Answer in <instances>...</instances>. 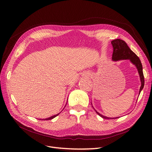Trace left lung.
I'll return each instance as SVG.
<instances>
[{"instance_id":"1","label":"left lung","mask_w":152,"mask_h":152,"mask_svg":"<svg viewBox=\"0 0 152 152\" xmlns=\"http://www.w3.org/2000/svg\"><path fill=\"white\" fill-rule=\"evenodd\" d=\"M111 44H112L113 48V52L112 55V59L113 61L128 59V60H130L132 63H133L137 68L139 74L140 76V81H141V86L140 87V90H139V94H140L141 91L143 88V86H144V76H143V70H142V65L139 58L137 57L136 54L134 53L130 49V48L128 47V45H127L126 42L123 41L121 39H115L113 41H111ZM95 111H96V113L100 116L102 117L104 119L118 118V117L116 118L106 117L98 113L96 110H95Z\"/></svg>"}]
</instances>
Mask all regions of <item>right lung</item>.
<instances>
[{"label": "right lung", "instance_id": "right-lung-1", "mask_svg": "<svg viewBox=\"0 0 152 152\" xmlns=\"http://www.w3.org/2000/svg\"><path fill=\"white\" fill-rule=\"evenodd\" d=\"M60 113H58V114H57V115H53V116H51V117H49V118H45V119H42V120L44 119V120H50V119H53V118H54L55 117H56L57 116H58V115H59Z\"/></svg>", "mask_w": 152, "mask_h": 152}]
</instances>
